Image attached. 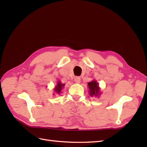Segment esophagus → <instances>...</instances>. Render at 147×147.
<instances>
[{"label": "esophagus", "instance_id": "1", "mask_svg": "<svg viewBox=\"0 0 147 147\" xmlns=\"http://www.w3.org/2000/svg\"><path fill=\"white\" fill-rule=\"evenodd\" d=\"M74 82H75L76 83H80L81 78L80 77H76L75 78H74Z\"/></svg>", "mask_w": 147, "mask_h": 147}]
</instances>
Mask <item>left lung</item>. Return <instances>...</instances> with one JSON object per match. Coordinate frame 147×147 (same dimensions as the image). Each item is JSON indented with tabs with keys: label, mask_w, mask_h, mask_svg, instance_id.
Instances as JSON below:
<instances>
[{
	"label": "left lung",
	"mask_w": 147,
	"mask_h": 147,
	"mask_svg": "<svg viewBox=\"0 0 147 147\" xmlns=\"http://www.w3.org/2000/svg\"><path fill=\"white\" fill-rule=\"evenodd\" d=\"M88 87L89 88V94L91 96L100 97L102 94L100 88L99 87V83L96 80H93L92 82L88 83Z\"/></svg>",
	"instance_id": "obj_1"
}]
</instances>
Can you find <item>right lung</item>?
Returning a JSON list of instances; mask_svg holds the SVG:
<instances>
[{
	"instance_id": "add662e5",
	"label": "right lung",
	"mask_w": 147,
	"mask_h": 147,
	"mask_svg": "<svg viewBox=\"0 0 147 147\" xmlns=\"http://www.w3.org/2000/svg\"><path fill=\"white\" fill-rule=\"evenodd\" d=\"M64 85H65L64 84L62 83L61 81L59 80L57 83V85H56V86L54 87V93H57V94H60V93H61L62 90L64 88Z\"/></svg>"
}]
</instances>
